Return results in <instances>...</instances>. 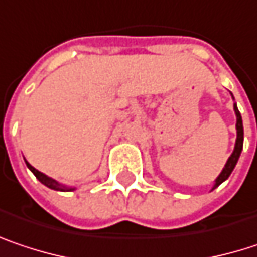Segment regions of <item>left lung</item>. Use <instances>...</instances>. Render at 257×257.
Wrapping results in <instances>:
<instances>
[{
  "mask_svg": "<svg viewBox=\"0 0 257 257\" xmlns=\"http://www.w3.org/2000/svg\"><path fill=\"white\" fill-rule=\"evenodd\" d=\"M231 97H232V94H231ZM232 100H234V97H232ZM234 111H235V117H237V123H235L237 140H235L234 152H232V154L228 157V160H226V163H225V166H223V169H222V172L219 174V176L215 179V184H213V187H212V191H213L215 188H218L223 181H226V179L229 178L231 172L234 171V168H235V165H237V162H238V159H240V154L243 152L244 129H243V119H241V114H240V111H238L237 103H234Z\"/></svg>",
  "mask_w": 257,
  "mask_h": 257,
  "instance_id": "left-lung-1",
  "label": "left lung"
}]
</instances>
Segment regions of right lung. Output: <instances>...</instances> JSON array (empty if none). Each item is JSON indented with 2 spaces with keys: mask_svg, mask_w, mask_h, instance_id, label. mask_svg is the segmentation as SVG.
<instances>
[{
  "mask_svg": "<svg viewBox=\"0 0 257 257\" xmlns=\"http://www.w3.org/2000/svg\"><path fill=\"white\" fill-rule=\"evenodd\" d=\"M25 163H26V166L29 168V171L36 176V179L41 182V184H44L45 187H48V188H51V190H56V191H75V188L73 187H67V185H63V184H60L59 181H56V179H53V178H50V176H47L45 174H42V172H39L38 169H35L26 159H25Z\"/></svg>",
  "mask_w": 257,
  "mask_h": 257,
  "instance_id": "1",
  "label": "right lung"
}]
</instances>
